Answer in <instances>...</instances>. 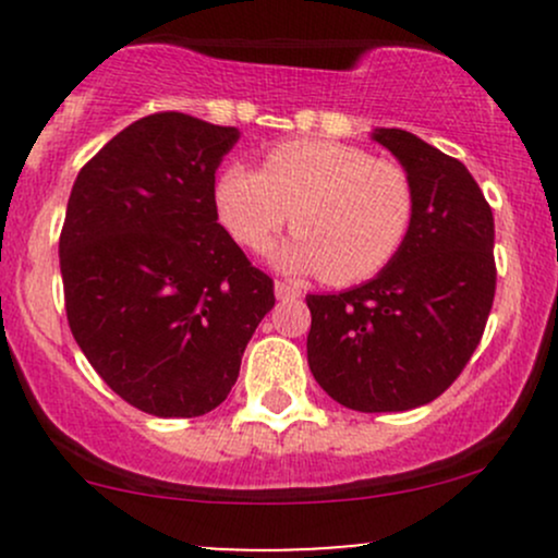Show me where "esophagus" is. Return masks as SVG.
Wrapping results in <instances>:
<instances>
[{
  "mask_svg": "<svg viewBox=\"0 0 558 558\" xmlns=\"http://www.w3.org/2000/svg\"><path fill=\"white\" fill-rule=\"evenodd\" d=\"M275 296H278V299H299L301 291H299V286L288 283V280H275Z\"/></svg>",
  "mask_w": 558,
  "mask_h": 558,
  "instance_id": "1",
  "label": "esophagus"
}]
</instances>
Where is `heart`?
<instances>
[{"label": "heart", "instance_id": "b5f03b06", "mask_svg": "<svg viewBox=\"0 0 558 558\" xmlns=\"http://www.w3.org/2000/svg\"><path fill=\"white\" fill-rule=\"evenodd\" d=\"M215 209L226 230L265 252L291 215V241L275 252L286 270L356 283L383 272L414 222V185L393 159L336 138H291L262 155L259 170L228 162Z\"/></svg>", "mask_w": 558, "mask_h": 558}]
</instances>
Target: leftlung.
Listing matches in <instances>:
<instances>
[{"label":"left lung","instance_id":"left-lung-1","mask_svg":"<svg viewBox=\"0 0 558 558\" xmlns=\"http://www.w3.org/2000/svg\"><path fill=\"white\" fill-rule=\"evenodd\" d=\"M414 185V222L375 280L306 296V360L319 388L354 412H407L438 399L475 354L493 296V213L459 159L380 128Z\"/></svg>","mask_w":558,"mask_h":558}]
</instances>
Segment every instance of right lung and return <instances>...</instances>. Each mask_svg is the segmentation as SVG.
<instances>
[{
  "mask_svg": "<svg viewBox=\"0 0 558 558\" xmlns=\"http://www.w3.org/2000/svg\"><path fill=\"white\" fill-rule=\"evenodd\" d=\"M239 131L141 118L83 165L60 233L73 338L120 399L202 417L228 399L272 310V278L217 222L215 170Z\"/></svg>",
  "mask_w": 558,
  "mask_h": 558,
  "instance_id": "add662e5",
  "label": "right lung"
}]
</instances>
